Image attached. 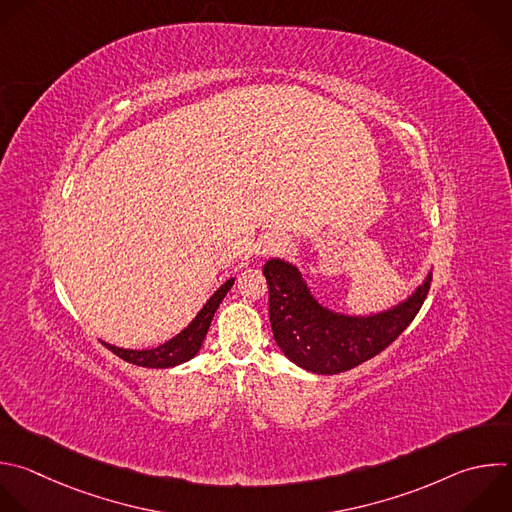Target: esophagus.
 <instances>
[{
    "instance_id": "1",
    "label": "esophagus",
    "mask_w": 512,
    "mask_h": 512,
    "mask_svg": "<svg viewBox=\"0 0 512 512\" xmlns=\"http://www.w3.org/2000/svg\"><path fill=\"white\" fill-rule=\"evenodd\" d=\"M287 239L283 235H277V233H269L265 235L259 245H257V253L261 255H279V253H285L287 249Z\"/></svg>"
}]
</instances>
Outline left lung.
<instances>
[{
	"label": "left lung",
	"instance_id": "8db88e82",
	"mask_svg": "<svg viewBox=\"0 0 512 512\" xmlns=\"http://www.w3.org/2000/svg\"><path fill=\"white\" fill-rule=\"evenodd\" d=\"M269 287V321L281 352L313 374L352 370L384 352L412 323L428 291V277L408 301L372 315L350 317L321 307L309 293L299 271L271 259L263 267Z\"/></svg>",
	"mask_w": 512,
	"mask_h": 512
}]
</instances>
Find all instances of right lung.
Returning a JSON list of instances; mask_svg holds the SVG:
<instances>
[{
  "label": "right lung",
  "mask_w": 512,
  "mask_h": 512,
  "mask_svg": "<svg viewBox=\"0 0 512 512\" xmlns=\"http://www.w3.org/2000/svg\"><path fill=\"white\" fill-rule=\"evenodd\" d=\"M231 285H233V279H229L225 285H221L187 329H183L177 337H173L170 342H166L154 350H122V348H114L110 344H104V346L112 354L122 358L124 362L142 366V368H173L183 362H189L191 358H195L199 354V350L203 346V339L213 321V315H215L217 307L221 305V301L225 299Z\"/></svg>",
  "instance_id": "1"
}]
</instances>
